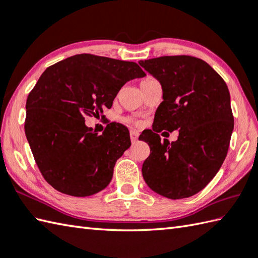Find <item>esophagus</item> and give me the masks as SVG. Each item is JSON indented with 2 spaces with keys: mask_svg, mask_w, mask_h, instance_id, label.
I'll return each instance as SVG.
<instances>
[{
  "mask_svg": "<svg viewBox=\"0 0 258 258\" xmlns=\"http://www.w3.org/2000/svg\"><path fill=\"white\" fill-rule=\"evenodd\" d=\"M130 136H131V141H132V143H135L139 139V133L136 132V131H131Z\"/></svg>",
  "mask_w": 258,
  "mask_h": 258,
  "instance_id": "obj_1",
  "label": "esophagus"
}]
</instances>
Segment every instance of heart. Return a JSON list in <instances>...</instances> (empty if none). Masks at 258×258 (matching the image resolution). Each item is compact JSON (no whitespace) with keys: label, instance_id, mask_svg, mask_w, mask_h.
<instances>
[{"label":"heart","instance_id":"heart-1","mask_svg":"<svg viewBox=\"0 0 258 258\" xmlns=\"http://www.w3.org/2000/svg\"><path fill=\"white\" fill-rule=\"evenodd\" d=\"M147 80H151V79H147ZM144 81H146V80H144ZM127 122H132V119H127Z\"/></svg>","mask_w":258,"mask_h":258}]
</instances>
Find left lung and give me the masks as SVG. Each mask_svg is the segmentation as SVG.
<instances>
[{
  "mask_svg": "<svg viewBox=\"0 0 258 258\" xmlns=\"http://www.w3.org/2000/svg\"><path fill=\"white\" fill-rule=\"evenodd\" d=\"M139 64L163 90L153 130L142 138L151 149L142 166L145 183L171 200L193 196L211 182L227 155L234 130L228 87L212 67L193 56H162ZM163 129H178V141L162 142L158 133Z\"/></svg>",
  "mask_w": 258,
  "mask_h": 258,
  "instance_id": "1",
  "label": "left lung"
}]
</instances>
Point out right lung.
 <instances>
[{
  "label": "right lung",
  "mask_w": 258,
  "mask_h": 258,
  "mask_svg": "<svg viewBox=\"0 0 258 258\" xmlns=\"http://www.w3.org/2000/svg\"><path fill=\"white\" fill-rule=\"evenodd\" d=\"M145 75L134 62L91 54L68 57L43 72L27 96L24 128L52 187L84 197L109 184L115 163L131 146L128 130L111 123L98 135L85 117L100 116L126 82Z\"/></svg>",
  "instance_id": "right-lung-1"
}]
</instances>
